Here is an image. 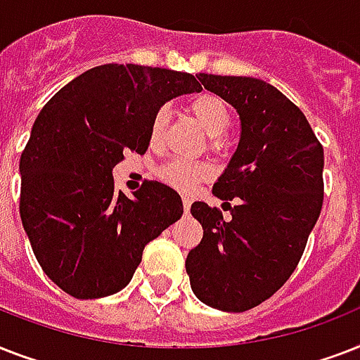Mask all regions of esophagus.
Here are the masks:
<instances>
[{
  "instance_id": "34e87169",
  "label": "esophagus",
  "mask_w": 360,
  "mask_h": 360,
  "mask_svg": "<svg viewBox=\"0 0 360 360\" xmlns=\"http://www.w3.org/2000/svg\"><path fill=\"white\" fill-rule=\"evenodd\" d=\"M191 198L188 196H183V209H185V213H188L191 211Z\"/></svg>"
}]
</instances>
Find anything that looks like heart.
<instances>
[{
	"label": "heart",
	"instance_id": "heart-1",
	"mask_svg": "<svg viewBox=\"0 0 360 360\" xmlns=\"http://www.w3.org/2000/svg\"><path fill=\"white\" fill-rule=\"evenodd\" d=\"M191 114L200 121L205 132L213 140L211 146H220V140L224 138L231 123V114L228 104L213 93H200L191 98L188 103ZM168 110L160 108L153 115L151 129H149V138L151 143H158L162 140L164 130L168 127ZM213 175V168L207 162H194V160H183V158H174L158 169V177L166 185L174 186L177 191L188 192L194 186L200 185L202 181H207Z\"/></svg>",
	"mask_w": 360,
	"mask_h": 360
}]
</instances>
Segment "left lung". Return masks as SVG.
Here are the masks:
<instances>
[{"label":"left lung","instance_id":"1","mask_svg":"<svg viewBox=\"0 0 360 360\" xmlns=\"http://www.w3.org/2000/svg\"><path fill=\"white\" fill-rule=\"evenodd\" d=\"M237 110L240 140L213 194L194 202L203 239L186 256L194 295L224 312L262 304L288 282L323 205V147L290 98L257 78L198 75Z\"/></svg>","mask_w":360,"mask_h":360}]
</instances>
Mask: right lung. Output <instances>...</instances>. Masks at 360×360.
Here are the masks:
<instances>
[{"label": "right lung", "mask_w": 360, "mask_h": 360, "mask_svg": "<svg viewBox=\"0 0 360 360\" xmlns=\"http://www.w3.org/2000/svg\"><path fill=\"white\" fill-rule=\"evenodd\" d=\"M202 91L192 75L108 63L86 70L37 115L20 157V217L37 262L76 299L129 284L147 243L183 214L174 188L146 181L134 198L114 186L124 153L143 155L166 101Z\"/></svg>", "instance_id": "1"}]
</instances>
